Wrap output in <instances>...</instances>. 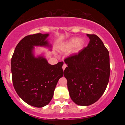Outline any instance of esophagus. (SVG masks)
Instances as JSON below:
<instances>
[{"instance_id":"1","label":"esophagus","mask_w":125,"mask_h":125,"mask_svg":"<svg viewBox=\"0 0 125 125\" xmlns=\"http://www.w3.org/2000/svg\"><path fill=\"white\" fill-rule=\"evenodd\" d=\"M66 66H67L66 64L65 63H64L63 65V66H62V69H63V71L64 69H65V68L66 67Z\"/></svg>"}]
</instances>
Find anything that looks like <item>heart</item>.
Here are the masks:
<instances>
[{"label":"heart","mask_w":125,"mask_h":125,"mask_svg":"<svg viewBox=\"0 0 125 125\" xmlns=\"http://www.w3.org/2000/svg\"><path fill=\"white\" fill-rule=\"evenodd\" d=\"M84 46V41L83 39H79L77 38L71 39L61 47L62 51L63 52H68L73 48V52L74 53L81 51Z\"/></svg>","instance_id":"obj_1"}]
</instances>
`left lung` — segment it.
Listing matches in <instances>:
<instances>
[{"instance_id":"8db88e82","label":"left lung","mask_w":125,"mask_h":125,"mask_svg":"<svg viewBox=\"0 0 125 125\" xmlns=\"http://www.w3.org/2000/svg\"><path fill=\"white\" fill-rule=\"evenodd\" d=\"M87 47L64 59L67 67L64 76L72 100L80 106H89L97 101L109 81V51L96 35L87 34Z\"/></svg>"}]
</instances>
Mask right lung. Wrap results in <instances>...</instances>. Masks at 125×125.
<instances>
[{
	"mask_svg": "<svg viewBox=\"0 0 125 125\" xmlns=\"http://www.w3.org/2000/svg\"><path fill=\"white\" fill-rule=\"evenodd\" d=\"M49 34L25 36L16 47L11 60L14 88L26 104L42 107L49 104L58 82L63 76V62L51 65L43 56L36 58L34 46L51 48L46 39Z\"/></svg>",
	"mask_w": 125,
	"mask_h": 125,
	"instance_id": "obj_1",
	"label": "right lung"
}]
</instances>
